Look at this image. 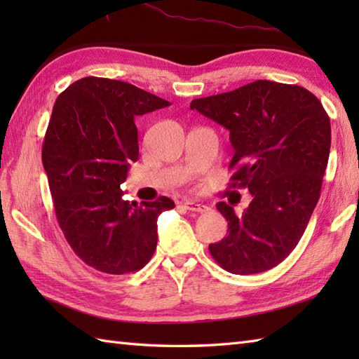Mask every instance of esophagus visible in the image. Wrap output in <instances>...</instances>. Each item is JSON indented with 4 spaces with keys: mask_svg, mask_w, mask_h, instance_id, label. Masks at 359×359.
Segmentation results:
<instances>
[{
    "mask_svg": "<svg viewBox=\"0 0 359 359\" xmlns=\"http://www.w3.org/2000/svg\"><path fill=\"white\" fill-rule=\"evenodd\" d=\"M184 205H185V208H187L188 211L205 212V211H208V210H210V208L207 207V205H202V203L196 202V201H185V202H184Z\"/></svg>",
    "mask_w": 359,
    "mask_h": 359,
    "instance_id": "obj_1",
    "label": "esophagus"
}]
</instances>
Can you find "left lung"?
<instances>
[{
	"mask_svg": "<svg viewBox=\"0 0 359 359\" xmlns=\"http://www.w3.org/2000/svg\"><path fill=\"white\" fill-rule=\"evenodd\" d=\"M189 108L230 131L231 187L253 196L242 216L225 202L216 205L228 236L210 243L211 256L233 274L273 269L294 250L319 201L329 116L306 88L269 80L196 98Z\"/></svg>",
	"mask_w": 359,
	"mask_h": 359,
	"instance_id": "obj_1",
	"label": "left lung"
}]
</instances>
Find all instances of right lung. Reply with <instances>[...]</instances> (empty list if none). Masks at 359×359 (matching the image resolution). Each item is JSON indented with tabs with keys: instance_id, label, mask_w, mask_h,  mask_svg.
<instances>
[{
	"instance_id": "right-lung-1",
	"label": "right lung",
	"mask_w": 359,
	"mask_h": 359,
	"mask_svg": "<svg viewBox=\"0 0 359 359\" xmlns=\"http://www.w3.org/2000/svg\"><path fill=\"white\" fill-rule=\"evenodd\" d=\"M171 103L131 83L85 77L53 104L43 142L58 225L74 253L108 274L139 271L157 247V219L174 208L129 202L120 185L139 158L135 118Z\"/></svg>"
}]
</instances>
